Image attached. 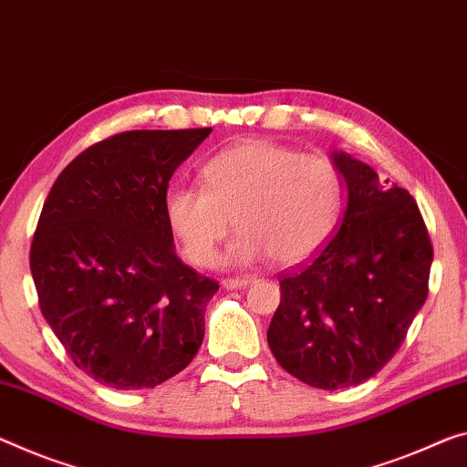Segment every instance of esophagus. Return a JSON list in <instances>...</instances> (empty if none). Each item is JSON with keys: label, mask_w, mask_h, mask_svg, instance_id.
<instances>
[{"label": "esophagus", "mask_w": 467, "mask_h": 467, "mask_svg": "<svg viewBox=\"0 0 467 467\" xmlns=\"http://www.w3.org/2000/svg\"><path fill=\"white\" fill-rule=\"evenodd\" d=\"M254 282L253 275H246V277H227L223 279V288L227 290H242V288H248L250 284Z\"/></svg>", "instance_id": "esophagus-1"}]
</instances>
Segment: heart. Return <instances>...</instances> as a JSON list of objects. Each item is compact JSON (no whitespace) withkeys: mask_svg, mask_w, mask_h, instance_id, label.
I'll use <instances>...</instances> for the list:
<instances>
[{"mask_svg":"<svg viewBox=\"0 0 467 467\" xmlns=\"http://www.w3.org/2000/svg\"><path fill=\"white\" fill-rule=\"evenodd\" d=\"M204 190L173 188L164 217L190 263L211 267L219 244L240 232L225 263L271 256L279 267L313 258L332 238L342 209V182L332 161L274 141L248 140L202 169Z\"/></svg>","mask_w":467,"mask_h":467,"instance_id":"heart-1","label":"heart"}]
</instances>
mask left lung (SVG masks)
<instances>
[{
    "label": "left lung",
    "mask_w": 467,
    "mask_h": 467,
    "mask_svg": "<svg viewBox=\"0 0 467 467\" xmlns=\"http://www.w3.org/2000/svg\"><path fill=\"white\" fill-rule=\"evenodd\" d=\"M332 162L347 185L334 238L305 267L282 275L267 342L277 363L315 389L376 376L428 296L432 244L411 193L382 183L342 150Z\"/></svg>",
    "instance_id": "left-lung-1"
}]
</instances>
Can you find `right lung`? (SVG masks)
<instances>
[{
  "instance_id": "add662e5",
  "label": "right lung",
  "mask_w": 467,
  "mask_h": 467,
  "mask_svg": "<svg viewBox=\"0 0 467 467\" xmlns=\"http://www.w3.org/2000/svg\"><path fill=\"white\" fill-rule=\"evenodd\" d=\"M213 129L125 131L77 156L49 190L31 244L39 306L73 363L117 390L185 369L219 290L175 253L164 196Z\"/></svg>"
}]
</instances>
